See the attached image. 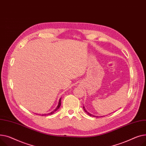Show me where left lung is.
I'll return each mask as SVG.
<instances>
[{"label": "left lung", "instance_id": "8db88e82", "mask_svg": "<svg viewBox=\"0 0 146 146\" xmlns=\"http://www.w3.org/2000/svg\"><path fill=\"white\" fill-rule=\"evenodd\" d=\"M83 108H84V111H85V112H86V113H87V114H88V115H90V116H92V117H96V116H94V115H92V114H90V113H88V112H87V110H85V108H84V107H83Z\"/></svg>", "mask_w": 146, "mask_h": 146}]
</instances>
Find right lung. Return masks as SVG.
<instances>
[{
  "label": "right lung",
  "mask_w": 146,
  "mask_h": 146,
  "mask_svg": "<svg viewBox=\"0 0 146 146\" xmlns=\"http://www.w3.org/2000/svg\"><path fill=\"white\" fill-rule=\"evenodd\" d=\"M61 98L59 99V103H58V106H57V107L53 111H52V112L51 113H49V114H42V115H51V114H54L55 111L57 110H58L59 109V108L60 107V106H61Z\"/></svg>",
  "instance_id": "obj_1"
}]
</instances>
